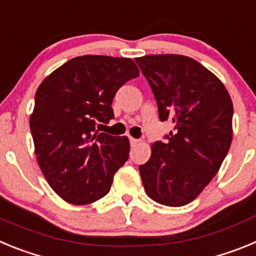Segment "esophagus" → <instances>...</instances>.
<instances>
[{"label":"esophagus","instance_id":"1","mask_svg":"<svg viewBox=\"0 0 256 256\" xmlns=\"http://www.w3.org/2000/svg\"><path fill=\"white\" fill-rule=\"evenodd\" d=\"M130 146H136V144H138V142H140V140L133 138V137H130Z\"/></svg>","mask_w":256,"mask_h":256}]
</instances>
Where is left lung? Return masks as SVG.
<instances>
[{"instance_id": "1", "label": "left lung", "mask_w": 256, "mask_h": 256, "mask_svg": "<svg viewBox=\"0 0 256 256\" xmlns=\"http://www.w3.org/2000/svg\"><path fill=\"white\" fill-rule=\"evenodd\" d=\"M136 62L151 87L160 120L174 130L140 165L144 191L159 204L183 206L210 183L232 142L234 105L223 83L182 55H148Z\"/></svg>"}]
</instances>
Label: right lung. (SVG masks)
<instances>
[{"instance_id": "obj_1", "label": "right lung", "mask_w": 256, "mask_h": 256, "mask_svg": "<svg viewBox=\"0 0 256 256\" xmlns=\"http://www.w3.org/2000/svg\"><path fill=\"white\" fill-rule=\"evenodd\" d=\"M138 76L130 58L86 55L61 65L38 87L30 115L37 162L52 190L70 204L104 198L128 160L126 136L97 128L114 118L118 90Z\"/></svg>"}]
</instances>
